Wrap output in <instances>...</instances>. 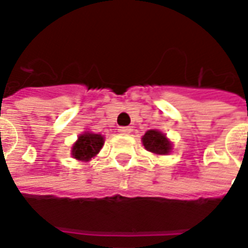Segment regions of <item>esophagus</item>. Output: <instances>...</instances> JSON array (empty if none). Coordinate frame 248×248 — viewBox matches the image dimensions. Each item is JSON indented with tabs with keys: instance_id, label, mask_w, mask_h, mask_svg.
<instances>
[{
	"instance_id": "1",
	"label": "esophagus",
	"mask_w": 248,
	"mask_h": 248,
	"mask_svg": "<svg viewBox=\"0 0 248 248\" xmlns=\"http://www.w3.org/2000/svg\"><path fill=\"white\" fill-rule=\"evenodd\" d=\"M131 127L130 126H124V127H119L118 131L121 133V134H130L131 133Z\"/></svg>"
}]
</instances>
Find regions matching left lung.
Listing matches in <instances>:
<instances>
[{
    "label": "left lung",
    "instance_id": "1",
    "mask_svg": "<svg viewBox=\"0 0 248 248\" xmlns=\"http://www.w3.org/2000/svg\"><path fill=\"white\" fill-rule=\"evenodd\" d=\"M142 143L145 149L158 155H166L172 149V143L166 135L158 130H149L142 137Z\"/></svg>",
    "mask_w": 248,
    "mask_h": 248
}]
</instances>
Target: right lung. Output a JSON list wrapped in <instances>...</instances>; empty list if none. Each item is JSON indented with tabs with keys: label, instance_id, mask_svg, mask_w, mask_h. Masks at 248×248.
I'll use <instances>...</instances> for the list:
<instances>
[{
	"label": "right lung",
	"instance_id": "1",
	"mask_svg": "<svg viewBox=\"0 0 248 248\" xmlns=\"http://www.w3.org/2000/svg\"><path fill=\"white\" fill-rule=\"evenodd\" d=\"M105 143V138L101 134H94L85 131L78 137L77 142L73 145L71 155L78 161L87 162L97 155Z\"/></svg>",
	"mask_w": 248,
	"mask_h": 248
}]
</instances>
